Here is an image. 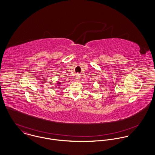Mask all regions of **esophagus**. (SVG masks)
Wrapping results in <instances>:
<instances>
[{
	"label": "esophagus",
	"instance_id": "obj_1",
	"mask_svg": "<svg viewBox=\"0 0 155 155\" xmlns=\"http://www.w3.org/2000/svg\"><path fill=\"white\" fill-rule=\"evenodd\" d=\"M80 79H81L80 74H77L76 76V77H75V80L78 82V81L80 80Z\"/></svg>",
	"mask_w": 155,
	"mask_h": 155
}]
</instances>
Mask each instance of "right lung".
Segmentation results:
<instances>
[{"instance_id":"1","label":"right lung","mask_w":155,"mask_h":155,"mask_svg":"<svg viewBox=\"0 0 155 155\" xmlns=\"http://www.w3.org/2000/svg\"><path fill=\"white\" fill-rule=\"evenodd\" d=\"M58 84H60V82H59V83H58Z\"/></svg>"}]
</instances>
